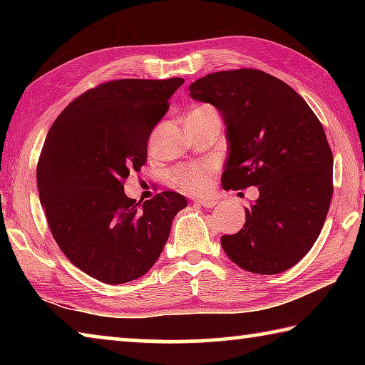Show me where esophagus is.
<instances>
[{
	"instance_id": "34e87169",
	"label": "esophagus",
	"mask_w": 365,
	"mask_h": 365,
	"mask_svg": "<svg viewBox=\"0 0 365 365\" xmlns=\"http://www.w3.org/2000/svg\"><path fill=\"white\" fill-rule=\"evenodd\" d=\"M193 201L196 202V205H200L202 207H207V209H211V207L217 205V201L212 200V197H195Z\"/></svg>"
}]
</instances>
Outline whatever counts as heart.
<instances>
[{
    "mask_svg": "<svg viewBox=\"0 0 365 365\" xmlns=\"http://www.w3.org/2000/svg\"><path fill=\"white\" fill-rule=\"evenodd\" d=\"M214 168L211 164H193V165H183L172 172L170 180L172 185L177 190L183 191V193L196 195L205 191L209 183H211Z\"/></svg>",
    "mask_w": 365,
    "mask_h": 365,
    "instance_id": "obj_1",
    "label": "heart"
}]
</instances>
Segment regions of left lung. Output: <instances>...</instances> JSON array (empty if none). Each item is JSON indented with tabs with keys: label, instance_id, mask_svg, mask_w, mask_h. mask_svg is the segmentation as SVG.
<instances>
[{
	"label": "left lung",
	"instance_id": "left-lung-1",
	"mask_svg": "<svg viewBox=\"0 0 365 365\" xmlns=\"http://www.w3.org/2000/svg\"><path fill=\"white\" fill-rule=\"evenodd\" d=\"M227 125L225 190L259 188L238 233L222 235L232 261L274 275L298 264L322 230L333 195V154L324 127L292 86L256 69L214 72L190 85Z\"/></svg>",
	"mask_w": 365,
	"mask_h": 365
}]
</instances>
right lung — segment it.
I'll use <instances>...</instances> for the list:
<instances>
[{"label": "right lung", "mask_w": 365, "mask_h": 365, "mask_svg": "<svg viewBox=\"0 0 365 365\" xmlns=\"http://www.w3.org/2000/svg\"><path fill=\"white\" fill-rule=\"evenodd\" d=\"M185 80L122 78L76 98L49 128L36 165L41 206L69 261L109 285L140 279L164 250L187 200L163 191L137 202L123 180L140 172L148 140Z\"/></svg>", "instance_id": "1"}]
</instances>
